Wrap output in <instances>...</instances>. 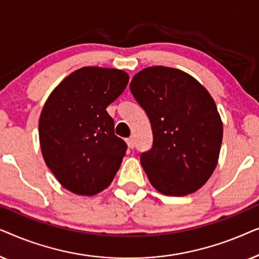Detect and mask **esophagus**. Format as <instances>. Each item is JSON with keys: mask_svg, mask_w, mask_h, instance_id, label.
I'll list each match as a JSON object with an SVG mask.
<instances>
[{"mask_svg": "<svg viewBox=\"0 0 259 259\" xmlns=\"http://www.w3.org/2000/svg\"><path fill=\"white\" fill-rule=\"evenodd\" d=\"M126 143L128 145L130 148H134V146H136V141H134L133 137H130L128 139H126Z\"/></svg>", "mask_w": 259, "mask_h": 259, "instance_id": "esophagus-1", "label": "esophagus"}]
</instances>
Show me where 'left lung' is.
Instances as JSON below:
<instances>
[{
	"instance_id": "1",
	"label": "left lung",
	"mask_w": 259,
	"mask_h": 259,
	"mask_svg": "<svg viewBox=\"0 0 259 259\" xmlns=\"http://www.w3.org/2000/svg\"><path fill=\"white\" fill-rule=\"evenodd\" d=\"M131 92L150 119L153 145L140 162L159 192L186 196L207 182L223 139L213 99L198 81L169 67H148L134 75Z\"/></svg>"
}]
</instances>
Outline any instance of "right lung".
<instances>
[{"mask_svg": "<svg viewBox=\"0 0 259 259\" xmlns=\"http://www.w3.org/2000/svg\"><path fill=\"white\" fill-rule=\"evenodd\" d=\"M128 74L83 67L69 74L46 101L38 122L46 165L70 192L93 196L111 185L127 145L114 134L106 108L125 91Z\"/></svg>", "mask_w": 259, "mask_h": 259, "instance_id": "obj_1", "label": "right lung"}]
</instances>
